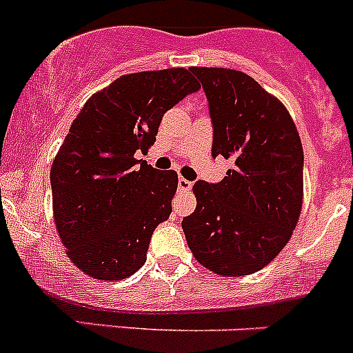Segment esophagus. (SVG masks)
Segmentation results:
<instances>
[{
    "mask_svg": "<svg viewBox=\"0 0 353 353\" xmlns=\"http://www.w3.org/2000/svg\"><path fill=\"white\" fill-rule=\"evenodd\" d=\"M190 187H192V182H189V180H185V179H182V176H180V179H179V189L180 190H190Z\"/></svg>",
    "mask_w": 353,
    "mask_h": 353,
    "instance_id": "obj_1",
    "label": "esophagus"
}]
</instances>
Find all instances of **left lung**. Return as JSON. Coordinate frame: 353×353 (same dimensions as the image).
I'll use <instances>...</instances> for the list:
<instances>
[{
	"mask_svg": "<svg viewBox=\"0 0 353 353\" xmlns=\"http://www.w3.org/2000/svg\"><path fill=\"white\" fill-rule=\"evenodd\" d=\"M208 99L212 155L232 163L219 183H194L182 221L199 264L222 276L257 273L296 229L303 206V145L290 113L243 71L190 68Z\"/></svg>",
	"mask_w": 353,
	"mask_h": 353,
	"instance_id": "left-lung-1",
	"label": "left lung"
}]
</instances>
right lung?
Returning <instances> with one entry per match:
<instances>
[{"mask_svg":"<svg viewBox=\"0 0 353 353\" xmlns=\"http://www.w3.org/2000/svg\"><path fill=\"white\" fill-rule=\"evenodd\" d=\"M199 87L185 68L131 73L90 96L71 124L50 168L54 221L68 257L94 280H124L147 261L179 174L137 155L154 145L164 113Z\"/></svg>","mask_w":353,"mask_h":353,"instance_id":"obj_1","label":"right lung"}]
</instances>
